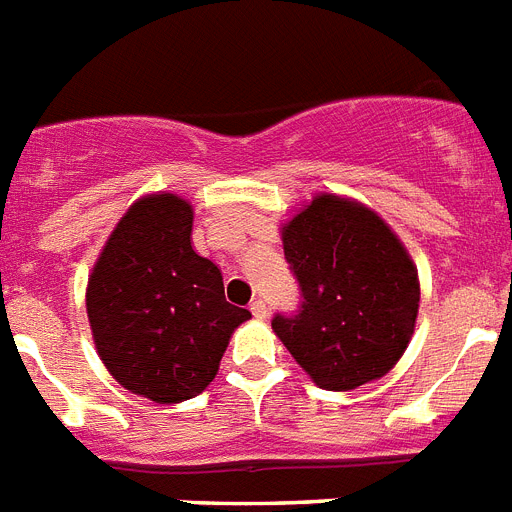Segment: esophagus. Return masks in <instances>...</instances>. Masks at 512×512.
Wrapping results in <instances>:
<instances>
[{
    "label": "esophagus",
    "mask_w": 512,
    "mask_h": 512,
    "mask_svg": "<svg viewBox=\"0 0 512 512\" xmlns=\"http://www.w3.org/2000/svg\"><path fill=\"white\" fill-rule=\"evenodd\" d=\"M251 313H253V318H259V321H261V318L269 316V305H266L261 298L253 300V303H251Z\"/></svg>",
    "instance_id": "34e87169"
}]
</instances>
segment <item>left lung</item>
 I'll list each match as a JSON object with an SVG mask.
<instances>
[{"label":"left lung","mask_w":512,"mask_h":512,"mask_svg":"<svg viewBox=\"0 0 512 512\" xmlns=\"http://www.w3.org/2000/svg\"><path fill=\"white\" fill-rule=\"evenodd\" d=\"M300 305L272 329L326 391L375 381L414 334L419 279L386 222L339 196H316L282 230Z\"/></svg>","instance_id":"1"}]
</instances>
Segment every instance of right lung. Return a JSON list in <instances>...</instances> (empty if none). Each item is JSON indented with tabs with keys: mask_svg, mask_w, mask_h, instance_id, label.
I'll return each mask as SVG.
<instances>
[{
	"mask_svg": "<svg viewBox=\"0 0 512 512\" xmlns=\"http://www.w3.org/2000/svg\"><path fill=\"white\" fill-rule=\"evenodd\" d=\"M191 204L155 194L121 217L87 285L100 360L126 391L157 404L214 381L230 334L248 321L225 300L220 269L191 248Z\"/></svg>",
	"mask_w": 512,
	"mask_h": 512,
	"instance_id": "1",
	"label": "right lung"
}]
</instances>
